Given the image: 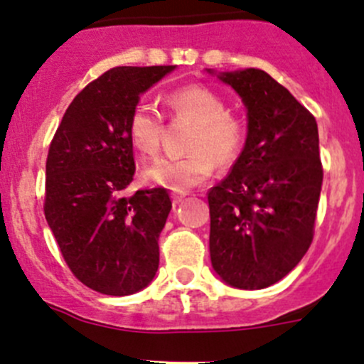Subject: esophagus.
Here are the masks:
<instances>
[{
    "mask_svg": "<svg viewBox=\"0 0 364 364\" xmlns=\"http://www.w3.org/2000/svg\"><path fill=\"white\" fill-rule=\"evenodd\" d=\"M183 199H185V196L183 193H172V205H179L183 203Z\"/></svg>",
    "mask_w": 364,
    "mask_h": 364,
    "instance_id": "obj_1",
    "label": "esophagus"
}]
</instances>
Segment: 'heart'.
Instances as JSON below:
<instances>
[{"label":"heart","instance_id":"heart-1","mask_svg":"<svg viewBox=\"0 0 364 364\" xmlns=\"http://www.w3.org/2000/svg\"><path fill=\"white\" fill-rule=\"evenodd\" d=\"M174 117L193 121L185 156H160L142 167V181L153 186L185 192L204 183L215 172L216 161L229 167L240 159L247 142V127L236 114L227 112V104L215 90L204 84H186L168 91L164 98ZM128 137L142 155L159 153L165 121L159 109L139 102L128 116Z\"/></svg>","mask_w":364,"mask_h":364}]
</instances>
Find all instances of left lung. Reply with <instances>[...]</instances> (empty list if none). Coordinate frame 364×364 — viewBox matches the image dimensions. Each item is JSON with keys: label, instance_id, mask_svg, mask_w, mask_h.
Returning <instances> with one entry per match:
<instances>
[{"label": "left lung", "instance_id": "obj_1", "mask_svg": "<svg viewBox=\"0 0 364 364\" xmlns=\"http://www.w3.org/2000/svg\"><path fill=\"white\" fill-rule=\"evenodd\" d=\"M218 79L243 100L248 134L230 174L208 192L211 264L230 287L266 289L294 269L314 240L322 186L317 121L264 70Z\"/></svg>", "mask_w": 364, "mask_h": 364}]
</instances>
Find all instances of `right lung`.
<instances>
[{"label": "right lung", "instance_id": "right-lung-1", "mask_svg": "<svg viewBox=\"0 0 364 364\" xmlns=\"http://www.w3.org/2000/svg\"><path fill=\"white\" fill-rule=\"evenodd\" d=\"M176 67H116L68 105L46 164V220L70 271L107 296L142 291L160 262L172 203L165 188L124 196L135 172L128 116Z\"/></svg>", "mask_w": 364, "mask_h": 364}]
</instances>
